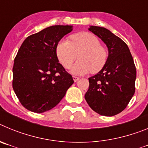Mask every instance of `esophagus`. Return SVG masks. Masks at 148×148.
I'll return each mask as SVG.
<instances>
[{
	"label": "esophagus",
	"mask_w": 148,
	"mask_h": 148,
	"mask_svg": "<svg viewBox=\"0 0 148 148\" xmlns=\"http://www.w3.org/2000/svg\"><path fill=\"white\" fill-rule=\"evenodd\" d=\"M73 78L75 82H78V81L79 80V78H78V77H76V76H73Z\"/></svg>",
	"instance_id": "obj_1"
}]
</instances>
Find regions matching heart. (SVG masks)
Segmentation results:
<instances>
[{"label":"heart","instance_id":"1","mask_svg":"<svg viewBox=\"0 0 148 148\" xmlns=\"http://www.w3.org/2000/svg\"><path fill=\"white\" fill-rule=\"evenodd\" d=\"M78 56L79 61L71 68L75 75H83L92 72L96 73L108 61L107 49L101 46L97 37L90 32H79L71 36V40H61L56 47V56L65 68L71 66Z\"/></svg>","mask_w":148,"mask_h":148}]
</instances>
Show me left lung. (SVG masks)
Instances as JSON below:
<instances>
[{
    "label": "left lung",
    "mask_w": 148,
    "mask_h": 148,
    "mask_svg": "<svg viewBox=\"0 0 148 148\" xmlns=\"http://www.w3.org/2000/svg\"><path fill=\"white\" fill-rule=\"evenodd\" d=\"M88 29L106 44L108 58L104 67L88 78L90 85L84 98L99 114L115 116L126 108L135 92L133 58L127 45L108 29L90 26Z\"/></svg>",
    "instance_id": "8db88e82"
}]
</instances>
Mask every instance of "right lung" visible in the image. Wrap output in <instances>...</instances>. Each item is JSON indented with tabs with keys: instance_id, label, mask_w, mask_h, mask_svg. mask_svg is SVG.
<instances>
[{
	"instance_id": "add662e5",
	"label": "right lung",
	"mask_w": 148,
	"mask_h": 148,
	"mask_svg": "<svg viewBox=\"0 0 148 148\" xmlns=\"http://www.w3.org/2000/svg\"><path fill=\"white\" fill-rule=\"evenodd\" d=\"M72 30L73 26H51L29 35L21 46L14 61L12 87L28 110H49L74 83L56 56L58 42Z\"/></svg>"
}]
</instances>
